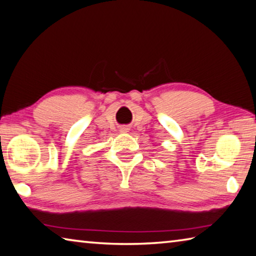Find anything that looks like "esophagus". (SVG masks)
<instances>
[{"label": "esophagus", "instance_id": "34e87169", "mask_svg": "<svg viewBox=\"0 0 256 256\" xmlns=\"http://www.w3.org/2000/svg\"><path fill=\"white\" fill-rule=\"evenodd\" d=\"M123 130H126V128H123Z\"/></svg>", "mask_w": 256, "mask_h": 256}]
</instances>
